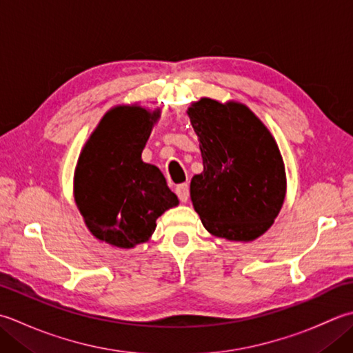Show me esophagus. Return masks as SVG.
Returning a JSON list of instances; mask_svg holds the SVG:
<instances>
[{
    "label": "esophagus",
    "mask_w": 353,
    "mask_h": 353,
    "mask_svg": "<svg viewBox=\"0 0 353 353\" xmlns=\"http://www.w3.org/2000/svg\"><path fill=\"white\" fill-rule=\"evenodd\" d=\"M176 194H177V197L181 199V202H186V200L190 199V186H188V183H181V185H177L176 186Z\"/></svg>",
    "instance_id": "esophagus-1"
}]
</instances>
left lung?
Wrapping results in <instances>:
<instances>
[{"label": "left lung", "mask_w": 353, "mask_h": 353, "mask_svg": "<svg viewBox=\"0 0 353 353\" xmlns=\"http://www.w3.org/2000/svg\"><path fill=\"white\" fill-rule=\"evenodd\" d=\"M203 171L190 194L206 231L231 241L265 234L285 202L286 172L279 145L245 103L202 98L188 108Z\"/></svg>", "instance_id": "left-lung-1"}]
</instances>
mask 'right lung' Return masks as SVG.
<instances>
[{
	"label": "right lung",
	"instance_id": "1",
	"mask_svg": "<svg viewBox=\"0 0 353 353\" xmlns=\"http://www.w3.org/2000/svg\"><path fill=\"white\" fill-rule=\"evenodd\" d=\"M159 117V108L136 103L108 110L74 170V202L88 231L122 250L147 241L157 217L179 205L162 171L141 157Z\"/></svg>",
	"mask_w": 353,
	"mask_h": 353
}]
</instances>
